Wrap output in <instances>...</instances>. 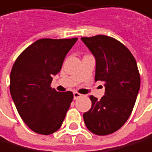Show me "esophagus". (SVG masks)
Returning <instances> with one entry per match:
<instances>
[{
	"label": "esophagus",
	"mask_w": 152,
	"mask_h": 152,
	"mask_svg": "<svg viewBox=\"0 0 152 152\" xmlns=\"http://www.w3.org/2000/svg\"><path fill=\"white\" fill-rule=\"evenodd\" d=\"M83 95H81L80 93H78V92H74L73 93V96H74V99H77V98H79V97H81Z\"/></svg>",
	"instance_id": "esophagus-1"
}]
</instances>
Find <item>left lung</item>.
<instances>
[{"label":"left lung","instance_id":"obj_1","mask_svg":"<svg viewBox=\"0 0 152 152\" xmlns=\"http://www.w3.org/2000/svg\"><path fill=\"white\" fill-rule=\"evenodd\" d=\"M81 39L96 57L95 80L105 84L100 100L90 96L92 107L83 113L84 124L95 135H110L126 123L135 106L140 88L137 61L129 49L112 37Z\"/></svg>","mask_w":152,"mask_h":152}]
</instances>
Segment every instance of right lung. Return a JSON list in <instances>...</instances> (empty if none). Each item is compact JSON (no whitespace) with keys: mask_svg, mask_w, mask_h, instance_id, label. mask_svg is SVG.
I'll return each instance as SVG.
<instances>
[{"mask_svg":"<svg viewBox=\"0 0 152 152\" xmlns=\"http://www.w3.org/2000/svg\"><path fill=\"white\" fill-rule=\"evenodd\" d=\"M77 40L40 39L24 50L13 65L11 96L24 123L35 133L51 135L62 125L73 94L57 92L51 83Z\"/></svg>","mask_w":152,"mask_h":152,"instance_id":"add662e5","label":"right lung"}]
</instances>
